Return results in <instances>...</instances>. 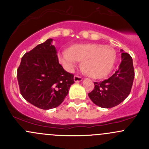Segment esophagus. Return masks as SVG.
<instances>
[{
  "instance_id": "esophagus-1",
  "label": "esophagus",
  "mask_w": 149,
  "mask_h": 149,
  "mask_svg": "<svg viewBox=\"0 0 149 149\" xmlns=\"http://www.w3.org/2000/svg\"><path fill=\"white\" fill-rule=\"evenodd\" d=\"M82 78L81 77V76H78V75H76V76H74V81L76 82V83H78V82H80L82 81Z\"/></svg>"
}]
</instances>
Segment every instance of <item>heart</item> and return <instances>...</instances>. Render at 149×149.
Instances as JSON below:
<instances>
[{
    "mask_svg": "<svg viewBox=\"0 0 149 149\" xmlns=\"http://www.w3.org/2000/svg\"><path fill=\"white\" fill-rule=\"evenodd\" d=\"M61 62L72 71L79 61H83L84 70L94 79H101L109 74L116 59V51L112 47L100 44H79L60 52Z\"/></svg>",
    "mask_w": 149,
    "mask_h": 149,
    "instance_id": "heart-1",
    "label": "heart"
}]
</instances>
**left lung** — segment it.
<instances>
[{
  "label": "left lung",
  "mask_w": 149,
  "mask_h": 149,
  "mask_svg": "<svg viewBox=\"0 0 149 149\" xmlns=\"http://www.w3.org/2000/svg\"><path fill=\"white\" fill-rule=\"evenodd\" d=\"M121 58L120 65L115 73L102 81L94 82V89L88 94L97 106L114 107L130 94L135 76L133 60L127 52H122Z\"/></svg>",
  "instance_id": "obj_1"
}]
</instances>
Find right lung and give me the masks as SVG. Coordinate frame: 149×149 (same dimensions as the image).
<instances>
[{
	"mask_svg": "<svg viewBox=\"0 0 149 149\" xmlns=\"http://www.w3.org/2000/svg\"><path fill=\"white\" fill-rule=\"evenodd\" d=\"M52 39L38 45L22 57L17 69V79L22 97L37 107H57L74 83V75L59 63Z\"/></svg>",
	"mask_w": 149,
	"mask_h": 149,
	"instance_id": "1",
	"label": "right lung"
}]
</instances>
